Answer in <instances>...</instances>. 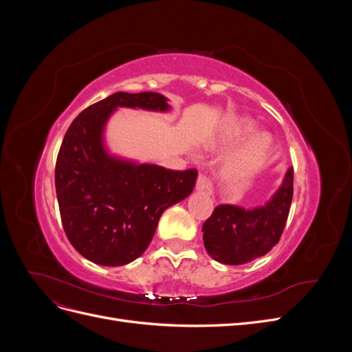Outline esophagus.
<instances>
[{"instance_id":"obj_1","label":"esophagus","mask_w":352,"mask_h":352,"mask_svg":"<svg viewBox=\"0 0 352 352\" xmlns=\"http://www.w3.org/2000/svg\"><path fill=\"white\" fill-rule=\"evenodd\" d=\"M198 192H202V194H207V195H211L212 194V185L210 182V179L204 175H199L198 179H197V185H195Z\"/></svg>"}]
</instances>
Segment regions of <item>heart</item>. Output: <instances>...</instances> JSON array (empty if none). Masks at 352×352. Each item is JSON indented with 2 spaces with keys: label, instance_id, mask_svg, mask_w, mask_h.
Listing matches in <instances>:
<instances>
[{
  "label": "heart",
  "instance_id": "heart-1",
  "mask_svg": "<svg viewBox=\"0 0 352 352\" xmlns=\"http://www.w3.org/2000/svg\"><path fill=\"white\" fill-rule=\"evenodd\" d=\"M255 131V124L251 120H239L230 124L223 132V142H233ZM272 150V138L269 133H254L239 150L228 158L225 163V175L232 179H247L255 175L267 160Z\"/></svg>",
  "mask_w": 352,
  "mask_h": 352
}]
</instances>
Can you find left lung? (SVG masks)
Returning a JSON list of instances; mask_svg holds the SVG:
<instances>
[{
  "instance_id": "obj_1",
  "label": "left lung",
  "mask_w": 352,
  "mask_h": 352,
  "mask_svg": "<svg viewBox=\"0 0 352 352\" xmlns=\"http://www.w3.org/2000/svg\"><path fill=\"white\" fill-rule=\"evenodd\" d=\"M294 195V168L289 167L280 188L261 207L245 210L220 204L206 220L204 245L219 263L239 265L267 254L279 242Z\"/></svg>"
}]
</instances>
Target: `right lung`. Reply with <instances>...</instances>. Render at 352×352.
<instances>
[{
  "label": "right lung",
  "instance_id": "obj_1",
  "mask_svg": "<svg viewBox=\"0 0 352 352\" xmlns=\"http://www.w3.org/2000/svg\"><path fill=\"white\" fill-rule=\"evenodd\" d=\"M117 107L167 111L157 92H116L85 109L67 129L56 164V192L66 235L85 258L124 265L150 245L163 211L185 199L197 170L185 172L109 154L104 129Z\"/></svg>",
  "mask_w": 352,
  "mask_h": 352
}]
</instances>
